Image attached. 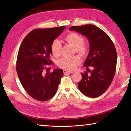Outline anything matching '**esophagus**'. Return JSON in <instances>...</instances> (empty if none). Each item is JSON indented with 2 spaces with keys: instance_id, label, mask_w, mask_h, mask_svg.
I'll return each instance as SVG.
<instances>
[{
  "instance_id": "34e87169",
  "label": "esophagus",
  "mask_w": 131,
  "mask_h": 131,
  "mask_svg": "<svg viewBox=\"0 0 131 131\" xmlns=\"http://www.w3.org/2000/svg\"><path fill=\"white\" fill-rule=\"evenodd\" d=\"M63 71L64 74H72V73H74L73 71H69V70H63Z\"/></svg>"
}]
</instances>
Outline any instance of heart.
Listing matches in <instances>:
<instances>
[{
  "label": "heart",
  "mask_w": 131,
  "mask_h": 131,
  "mask_svg": "<svg viewBox=\"0 0 131 131\" xmlns=\"http://www.w3.org/2000/svg\"><path fill=\"white\" fill-rule=\"evenodd\" d=\"M65 41L70 45L74 47L75 50L81 55H85L88 51V46L84 42V38L81 35L77 32L69 33L65 38ZM51 51L56 57L60 56L62 45L58 39H55L51 44ZM80 62V58L78 56L65 57L58 61V65L60 68L68 70H73Z\"/></svg>",
  "instance_id": "b5f03b06"
}]
</instances>
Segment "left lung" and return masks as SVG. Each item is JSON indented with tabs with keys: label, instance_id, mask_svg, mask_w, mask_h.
Segmentation results:
<instances>
[{
	"label": "left lung",
	"instance_id": "8db88e82",
	"mask_svg": "<svg viewBox=\"0 0 131 131\" xmlns=\"http://www.w3.org/2000/svg\"><path fill=\"white\" fill-rule=\"evenodd\" d=\"M69 30L85 36L90 43V52L83 65L87 71L82 73L78 88L87 97H99L107 90L115 75L117 53L114 44L106 33L93 25L72 26Z\"/></svg>",
	"mask_w": 131,
	"mask_h": 131
}]
</instances>
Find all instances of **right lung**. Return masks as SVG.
<instances>
[{"label": "right lung", "instance_id": "1", "mask_svg": "<svg viewBox=\"0 0 131 131\" xmlns=\"http://www.w3.org/2000/svg\"><path fill=\"white\" fill-rule=\"evenodd\" d=\"M65 29V26H61L33 30L26 36L19 47L17 73L24 90L38 101H47L57 92L63 70L54 69L50 73L47 66L52 64L50 60L52 41Z\"/></svg>", "mask_w": 131, "mask_h": 131}]
</instances>
